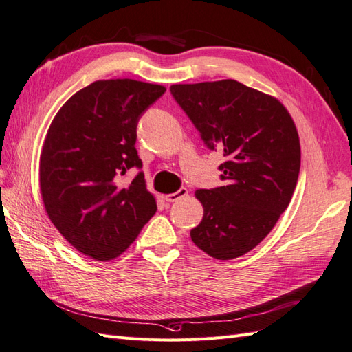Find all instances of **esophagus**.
I'll return each mask as SVG.
<instances>
[{"mask_svg":"<svg viewBox=\"0 0 352 352\" xmlns=\"http://www.w3.org/2000/svg\"><path fill=\"white\" fill-rule=\"evenodd\" d=\"M187 193H189V190H187L186 187H182V189L177 190L175 193H169V195H166V196H165V199H166L168 202H175V201H178V199L184 198V196H187Z\"/></svg>","mask_w":352,"mask_h":352,"instance_id":"esophagus-1","label":"esophagus"}]
</instances>
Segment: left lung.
<instances>
[{
  "mask_svg": "<svg viewBox=\"0 0 352 352\" xmlns=\"http://www.w3.org/2000/svg\"><path fill=\"white\" fill-rule=\"evenodd\" d=\"M170 94L210 150H222L225 186L199 189L201 223L192 241L216 259H234L263 241L289 206L301 150L297 127L273 96L234 79L170 85Z\"/></svg>",
  "mask_w": 352,
  "mask_h": 352,
  "instance_id": "8db88e82",
  "label": "left lung"
}]
</instances>
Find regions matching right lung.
Wrapping results in <instances>:
<instances>
[{"mask_svg": "<svg viewBox=\"0 0 352 352\" xmlns=\"http://www.w3.org/2000/svg\"><path fill=\"white\" fill-rule=\"evenodd\" d=\"M166 91L135 79L96 80L56 112L40 154V192L51 222L73 248L96 261L120 256L157 210L139 173L135 148L144 111Z\"/></svg>", "mask_w": 352, "mask_h": 352, "instance_id": "1", "label": "right lung"}]
</instances>
